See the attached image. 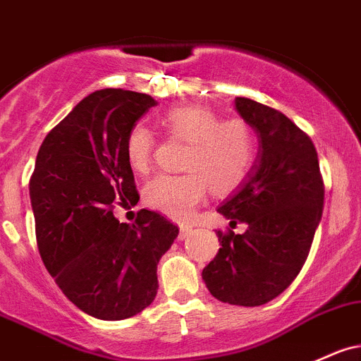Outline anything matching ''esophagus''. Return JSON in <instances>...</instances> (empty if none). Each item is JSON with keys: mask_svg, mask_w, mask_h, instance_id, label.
<instances>
[{"mask_svg": "<svg viewBox=\"0 0 361 361\" xmlns=\"http://www.w3.org/2000/svg\"><path fill=\"white\" fill-rule=\"evenodd\" d=\"M190 233H192V226H185V224L180 226V240L187 238Z\"/></svg>", "mask_w": 361, "mask_h": 361, "instance_id": "1", "label": "esophagus"}]
</instances>
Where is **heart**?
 I'll return each mask as SVG.
<instances>
[{
  "label": "heart",
  "instance_id": "b5f03b06",
  "mask_svg": "<svg viewBox=\"0 0 361 361\" xmlns=\"http://www.w3.org/2000/svg\"><path fill=\"white\" fill-rule=\"evenodd\" d=\"M166 135L187 142L180 174H161L145 187L150 209L187 221L211 188L216 195L238 190L255 162V135L240 118L221 120L204 106H176L159 116ZM156 138L147 126L135 125L125 138V154L135 173H147Z\"/></svg>",
  "mask_w": 361,
  "mask_h": 361
}]
</instances>
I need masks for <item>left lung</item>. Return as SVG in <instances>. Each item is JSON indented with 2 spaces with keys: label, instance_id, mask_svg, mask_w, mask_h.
<instances>
[{
  "label": "left lung",
  "instance_id": "8db88e82",
  "mask_svg": "<svg viewBox=\"0 0 361 361\" xmlns=\"http://www.w3.org/2000/svg\"><path fill=\"white\" fill-rule=\"evenodd\" d=\"M236 111L259 135V157L238 192L217 209L248 226L217 231L221 248L202 271L214 298L259 307L302 271L324 209V181L314 142L281 111L236 97Z\"/></svg>",
  "mask_w": 361,
  "mask_h": 361
}]
</instances>
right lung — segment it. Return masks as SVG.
<instances>
[{
	"label": "right lung",
	"instance_id": "add662e5",
	"mask_svg": "<svg viewBox=\"0 0 361 361\" xmlns=\"http://www.w3.org/2000/svg\"><path fill=\"white\" fill-rule=\"evenodd\" d=\"M156 104L133 90H96L47 133L30 176L42 262L71 303L101 320L128 319L154 302L157 264L180 233L147 209L133 224L113 214L140 199L125 138Z\"/></svg>",
	"mask_w": 361,
	"mask_h": 361
}]
</instances>
